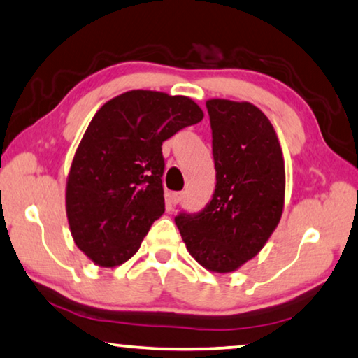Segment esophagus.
I'll use <instances>...</instances> for the list:
<instances>
[{"label":"esophagus","instance_id":"esophagus-1","mask_svg":"<svg viewBox=\"0 0 358 358\" xmlns=\"http://www.w3.org/2000/svg\"><path fill=\"white\" fill-rule=\"evenodd\" d=\"M182 196H184L182 192H173V194H169V203H171L173 206H176L180 200H182Z\"/></svg>","mask_w":358,"mask_h":358}]
</instances>
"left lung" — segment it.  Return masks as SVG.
Returning a JSON list of instances; mask_svg holds the SVG:
<instances>
[{"label":"left lung","mask_w":358,"mask_h":358,"mask_svg":"<svg viewBox=\"0 0 358 358\" xmlns=\"http://www.w3.org/2000/svg\"><path fill=\"white\" fill-rule=\"evenodd\" d=\"M216 189L198 214L174 219L187 251L210 272L230 273L259 252L285 205V160L277 133L250 102L206 101Z\"/></svg>","instance_id":"8db88e82"}]
</instances>
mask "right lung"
<instances>
[{
    "label": "right lung",
    "mask_w": 358,
    "mask_h": 358,
    "mask_svg": "<svg viewBox=\"0 0 358 358\" xmlns=\"http://www.w3.org/2000/svg\"><path fill=\"white\" fill-rule=\"evenodd\" d=\"M185 96L123 92L97 110L76 147L65 187L75 245L99 267L122 266L164 213L163 142L201 122Z\"/></svg>",
    "instance_id": "add662e5"
}]
</instances>
